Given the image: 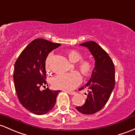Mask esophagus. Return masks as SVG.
Returning <instances> with one entry per match:
<instances>
[{
  "instance_id": "1",
  "label": "esophagus",
  "mask_w": 135,
  "mask_h": 135,
  "mask_svg": "<svg viewBox=\"0 0 135 135\" xmlns=\"http://www.w3.org/2000/svg\"><path fill=\"white\" fill-rule=\"evenodd\" d=\"M67 94H69V95H75V92H74V91H66Z\"/></svg>"
}]
</instances>
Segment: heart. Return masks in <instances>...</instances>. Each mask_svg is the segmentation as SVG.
<instances>
[{
    "mask_svg": "<svg viewBox=\"0 0 135 135\" xmlns=\"http://www.w3.org/2000/svg\"><path fill=\"white\" fill-rule=\"evenodd\" d=\"M69 60L72 63H77L82 59V55L78 51L71 50L67 52ZM51 54L47 56L45 61V67L47 70L50 69V62L51 59ZM78 67L80 72L85 78L91 75L93 71V65L89 60H81L78 64ZM82 80L81 75L78 71H73L69 73L61 74L56 75L51 81L53 87L57 89L63 90H71L74 89L80 84Z\"/></svg>",
    "mask_w": 135,
    "mask_h": 135,
    "instance_id": "obj_1",
    "label": "heart"
}]
</instances>
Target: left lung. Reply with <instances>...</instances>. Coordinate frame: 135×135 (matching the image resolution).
I'll list each match as a JSON object with an SVG mask.
<instances>
[{"label":"left lung","mask_w":135,"mask_h":135,"mask_svg":"<svg viewBox=\"0 0 135 135\" xmlns=\"http://www.w3.org/2000/svg\"><path fill=\"white\" fill-rule=\"evenodd\" d=\"M80 45L88 49L95 65L88 82L79 88H88L85 103L75 108L80 113L90 115L100 111L109 100L115 86V67L108 53L96 42L89 41Z\"/></svg>","instance_id":"obj_1"}]
</instances>
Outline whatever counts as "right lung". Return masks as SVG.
I'll return each instance as SVG.
<instances>
[{"label": "right lung", "instance_id": "add662e5", "mask_svg": "<svg viewBox=\"0 0 135 135\" xmlns=\"http://www.w3.org/2000/svg\"><path fill=\"white\" fill-rule=\"evenodd\" d=\"M61 44L38 38L24 49L15 64L13 80L19 101L35 115H44L53 108L60 90L47 88L45 61L52 51Z\"/></svg>", "mask_w": 135, "mask_h": 135}]
</instances>
